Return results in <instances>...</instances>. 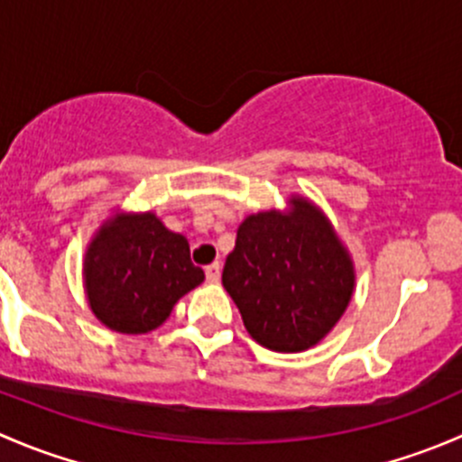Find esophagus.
<instances>
[{"mask_svg":"<svg viewBox=\"0 0 462 462\" xmlns=\"http://www.w3.org/2000/svg\"><path fill=\"white\" fill-rule=\"evenodd\" d=\"M205 277H208L209 283H217L218 279H221V263H209L208 268H205Z\"/></svg>","mask_w":462,"mask_h":462,"instance_id":"esophagus-1","label":"esophagus"}]
</instances>
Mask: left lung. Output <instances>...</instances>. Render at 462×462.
I'll list each match as a JSON object with an SVG mask.
<instances>
[{
  "label": "left lung",
  "mask_w": 462,
  "mask_h": 462,
  "mask_svg": "<svg viewBox=\"0 0 462 462\" xmlns=\"http://www.w3.org/2000/svg\"><path fill=\"white\" fill-rule=\"evenodd\" d=\"M223 288L254 342L300 353L321 342L344 315L356 268L318 205L291 197L283 212L245 217L223 265Z\"/></svg>",
  "instance_id": "obj_1"
}]
</instances>
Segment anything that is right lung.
Listing matches in <instances>:
<instances>
[{
    "instance_id": "add662e5",
    "label": "right lung",
    "mask_w": 462,
    "mask_h": 462,
    "mask_svg": "<svg viewBox=\"0 0 462 462\" xmlns=\"http://www.w3.org/2000/svg\"><path fill=\"white\" fill-rule=\"evenodd\" d=\"M205 279L183 235L153 212H118L93 235L85 254V291L93 315L116 333L158 328L183 295Z\"/></svg>"
}]
</instances>
